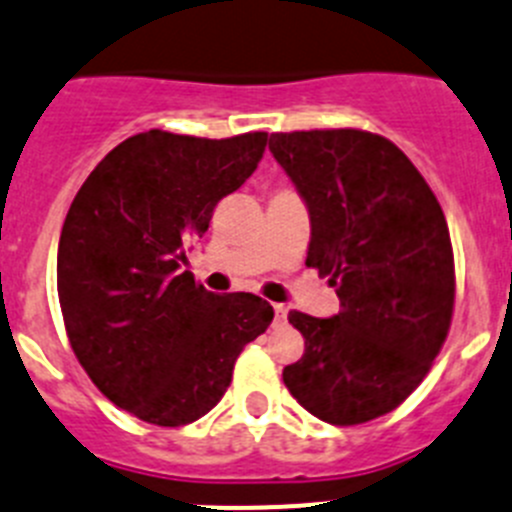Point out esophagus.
I'll list each match as a JSON object with an SVG mask.
<instances>
[{"label": "esophagus", "instance_id": "34e87169", "mask_svg": "<svg viewBox=\"0 0 512 512\" xmlns=\"http://www.w3.org/2000/svg\"><path fill=\"white\" fill-rule=\"evenodd\" d=\"M287 312H289V307H287V304H274L276 322H287Z\"/></svg>", "mask_w": 512, "mask_h": 512}]
</instances>
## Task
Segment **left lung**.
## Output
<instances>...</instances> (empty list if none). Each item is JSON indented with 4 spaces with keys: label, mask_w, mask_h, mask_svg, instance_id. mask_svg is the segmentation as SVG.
I'll list each match as a JSON object with an SVG mask.
<instances>
[{
    "label": "left lung",
    "mask_w": 512,
    "mask_h": 512,
    "mask_svg": "<svg viewBox=\"0 0 512 512\" xmlns=\"http://www.w3.org/2000/svg\"><path fill=\"white\" fill-rule=\"evenodd\" d=\"M269 149L309 208L307 266L340 297L330 320L289 312L304 355L284 386L327 424H365L416 391L447 340L454 253L442 205L381 134L289 131Z\"/></svg>",
    "instance_id": "1"
}]
</instances>
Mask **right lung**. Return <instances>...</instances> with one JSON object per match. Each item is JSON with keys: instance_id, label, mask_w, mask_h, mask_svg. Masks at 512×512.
Listing matches in <instances>:
<instances>
[{"instance_id": "obj_1", "label": "right lung", "mask_w": 512, "mask_h": 512, "mask_svg": "<svg viewBox=\"0 0 512 512\" xmlns=\"http://www.w3.org/2000/svg\"><path fill=\"white\" fill-rule=\"evenodd\" d=\"M266 137L134 134L96 164L65 215L58 297L70 348L103 396L147 424L208 414L241 350L274 320L266 299L213 294L182 271Z\"/></svg>"}]
</instances>
